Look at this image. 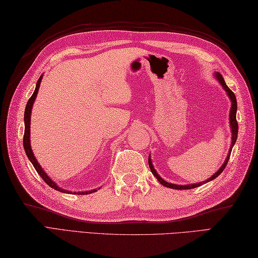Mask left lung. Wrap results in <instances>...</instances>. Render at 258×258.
<instances>
[{
  "label": "left lung",
  "instance_id": "1",
  "mask_svg": "<svg viewBox=\"0 0 258 258\" xmlns=\"http://www.w3.org/2000/svg\"><path fill=\"white\" fill-rule=\"evenodd\" d=\"M216 79L220 81V83L223 85L224 89H225V91L227 92V94L229 96V98H231L232 101V107H231V114H229V123H231V127H232V146H231V150H229L228 152V156L226 158V161L224 162V164L222 165V167L218 169V171L213 175V176L211 178H208L207 180H205V183L210 182V180L216 178L218 175H220L224 169H225L226 165H227V162L229 160V156H231V152H232V149L233 146L235 144V142H236L237 140V133H238V124H237V120H236V111H237V102H236V96H235L234 93L232 92V90L228 89V86L226 85L225 81H224L223 76L220 74V73H216L215 74ZM149 165H150V168H151V172L153 173V175L158 179V182H160L162 185L166 186V187H169V188H174V189H190V188H194V187H197V186H201L202 183H197V184H191V185H176V184H172V183H167L166 180H164L162 177H160V175H158L156 173V171L154 169V167H153L152 165V161L151 158H149Z\"/></svg>",
  "mask_w": 258,
  "mask_h": 258
}]
</instances>
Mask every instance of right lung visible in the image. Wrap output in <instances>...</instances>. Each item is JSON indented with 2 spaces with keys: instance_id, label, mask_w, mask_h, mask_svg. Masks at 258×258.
<instances>
[{
  "instance_id": "add662e5",
  "label": "right lung",
  "mask_w": 258,
  "mask_h": 258,
  "mask_svg": "<svg viewBox=\"0 0 258 258\" xmlns=\"http://www.w3.org/2000/svg\"><path fill=\"white\" fill-rule=\"evenodd\" d=\"M41 81H42V76H40V79H38L37 83H36V87H35V91L34 93H33L32 96L30 97V100L27 101V104H26V107H25V112H24V124H25V130H24V136H23V146H24V150H25V153L27 157H29V160L32 162L33 166H34V168L36 169V172L38 173V175L43 178V180L48 185L51 186L52 188L56 189L58 191H62V193H69V190H65V189H62L59 188L58 186L53 182V180L47 176L46 173L43 171L42 167L38 165V163L36 161V158L34 156V154H33L32 152V149H31V142H30V122H31V111H32V106H33V103H34V100L35 97L37 95V92H38V89H40V84H41ZM94 191H96V189L94 190H89V191H79V195H86V194H91V193H94ZM71 193V191H70ZM72 194H75V191H73Z\"/></svg>"
}]
</instances>
